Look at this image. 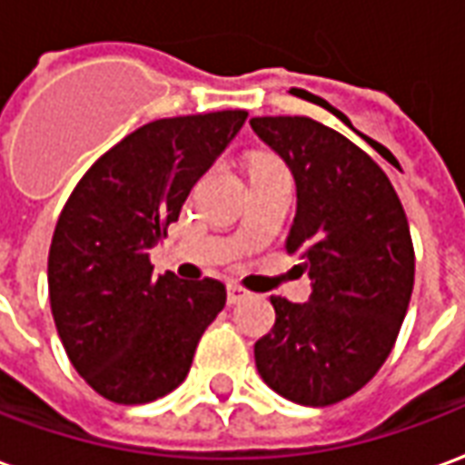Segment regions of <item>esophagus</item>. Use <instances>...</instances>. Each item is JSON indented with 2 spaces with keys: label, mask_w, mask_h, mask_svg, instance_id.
I'll use <instances>...</instances> for the list:
<instances>
[{
  "label": "esophagus",
  "mask_w": 465,
  "mask_h": 465,
  "mask_svg": "<svg viewBox=\"0 0 465 465\" xmlns=\"http://www.w3.org/2000/svg\"><path fill=\"white\" fill-rule=\"evenodd\" d=\"M247 297H250V292H247V290H242L240 284H228V302L230 304L242 302V300H247Z\"/></svg>",
  "instance_id": "34e87169"
}]
</instances>
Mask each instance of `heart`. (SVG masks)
Masks as SVG:
<instances>
[{
  "label": "heart",
  "instance_id": "b5f03b06",
  "mask_svg": "<svg viewBox=\"0 0 465 465\" xmlns=\"http://www.w3.org/2000/svg\"><path fill=\"white\" fill-rule=\"evenodd\" d=\"M255 168H280V165L272 161H260V163H255Z\"/></svg>",
  "mask_w": 465,
  "mask_h": 465
}]
</instances>
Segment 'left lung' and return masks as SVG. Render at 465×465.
Returning a JSON list of instances; mask_svg holds the SVG:
<instances>
[{
  "instance_id": "left-lung-1",
  "label": "left lung",
  "mask_w": 465,
  "mask_h": 465,
  "mask_svg": "<svg viewBox=\"0 0 465 465\" xmlns=\"http://www.w3.org/2000/svg\"><path fill=\"white\" fill-rule=\"evenodd\" d=\"M292 173L287 252L310 274V302L272 297L274 327L255 344L265 384L302 406L347 399L391 354L413 290L409 220L386 173L359 145L307 116L250 121Z\"/></svg>"
}]
</instances>
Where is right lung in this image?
Masks as SVG:
<instances>
[{
  "label": "right lung",
  "mask_w": 465,
  "mask_h": 465,
  "mask_svg": "<svg viewBox=\"0 0 465 465\" xmlns=\"http://www.w3.org/2000/svg\"><path fill=\"white\" fill-rule=\"evenodd\" d=\"M245 118L215 111L141 125L91 165L61 210L49 250L52 314L74 369L108 401L171 394L225 307L218 280L155 277L151 247Z\"/></svg>",
  "instance_id": "obj_1"
}]
</instances>
